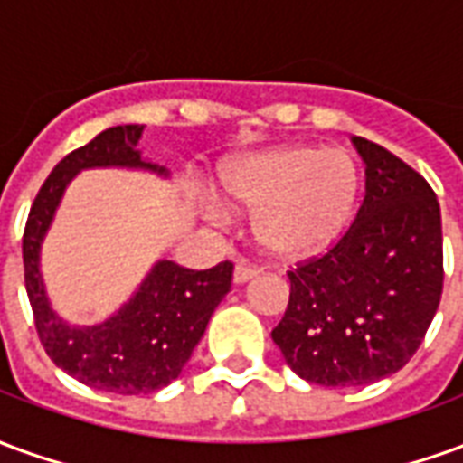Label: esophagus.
Masks as SVG:
<instances>
[{
	"label": "esophagus",
	"instance_id": "1",
	"mask_svg": "<svg viewBox=\"0 0 463 463\" xmlns=\"http://www.w3.org/2000/svg\"><path fill=\"white\" fill-rule=\"evenodd\" d=\"M255 275H258V268L245 265V262H238V265H235V275H232V278H235V282H248V280H252Z\"/></svg>",
	"mask_w": 463,
	"mask_h": 463
}]
</instances>
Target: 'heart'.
Wrapping results in <instances>:
<instances>
[{"mask_svg":"<svg viewBox=\"0 0 463 463\" xmlns=\"http://www.w3.org/2000/svg\"><path fill=\"white\" fill-rule=\"evenodd\" d=\"M221 185L235 208L255 213L252 235L265 255L300 260L327 250L347 228L362 173L349 153L288 143L231 163Z\"/></svg>","mask_w":463,"mask_h":463,"instance_id":"b5f03b06","label":"heart"}]
</instances>
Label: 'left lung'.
<instances>
[{
	"mask_svg": "<svg viewBox=\"0 0 463 463\" xmlns=\"http://www.w3.org/2000/svg\"><path fill=\"white\" fill-rule=\"evenodd\" d=\"M357 218L327 252L300 262L272 340L295 374L322 387H362L414 357L444 288L441 211L411 165L367 138Z\"/></svg>",
	"mask_w": 463,
	"mask_h": 463,
	"instance_id": "1",
	"label": "left lung"
}]
</instances>
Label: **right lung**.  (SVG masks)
Segmentation results:
<instances>
[{
	"label": "right lung",
	"instance_id": "1",
	"mask_svg": "<svg viewBox=\"0 0 463 463\" xmlns=\"http://www.w3.org/2000/svg\"><path fill=\"white\" fill-rule=\"evenodd\" d=\"M143 126L106 128L81 148L56 163L36 193L26 218L24 255L26 295L34 312L36 335L56 367L86 387L114 394H151L181 374L193 349L201 342L208 320L231 292L232 262L211 270H188L171 260H158L131 300L101 325L71 327L52 307L39 272V248L64 188L84 168H146L168 175L165 168L141 158L136 148Z\"/></svg>",
	"mask_w": 463,
	"mask_h": 463
}]
</instances>
